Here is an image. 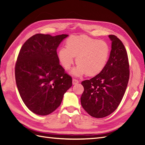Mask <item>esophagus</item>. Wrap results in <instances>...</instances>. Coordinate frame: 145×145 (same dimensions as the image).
Here are the masks:
<instances>
[{
    "label": "esophagus",
    "instance_id": "1",
    "mask_svg": "<svg viewBox=\"0 0 145 145\" xmlns=\"http://www.w3.org/2000/svg\"><path fill=\"white\" fill-rule=\"evenodd\" d=\"M78 82H78V80L76 79V78H73V79H72V84L73 85H76V84H77Z\"/></svg>",
    "mask_w": 145,
    "mask_h": 145
}]
</instances>
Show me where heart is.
Segmentation results:
<instances>
[{
  "mask_svg": "<svg viewBox=\"0 0 145 145\" xmlns=\"http://www.w3.org/2000/svg\"><path fill=\"white\" fill-rule=\"evenodd\" d=\"M61 48L58 56L60 62L66 69H69L76 57L77 67L71 73L74 76L86 74L93 76L100 73L108 60L110 48L103 40H99L86 36H71Z\"/></svg>",
  "mask_w": 145,
  "mask_h": 145,
  "instance_id": "1",
  "label": "heart"
}]
</instances>
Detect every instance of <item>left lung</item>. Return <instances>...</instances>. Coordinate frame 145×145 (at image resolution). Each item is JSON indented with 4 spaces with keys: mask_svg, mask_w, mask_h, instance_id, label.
<instances>
[{
    "mask_svg": "<svg viewBox=\"0 0 145 145\" xmlns=\"http://www.w3.org/2000/svg\"><path fill=\"white\" fill-rule=\"evenodd\" d=\"M108 37L112 42L111 51L106 66L97 76L81 83L84 88L82 106L95 118L106 117L116 110L129 78L128 54L123 44L114 35Z\"/></svg>",
    "mask_w": 145,
    "mask_h": 145,
    "instance_id": "1",
    "label": "left lung"
}]
</instances>
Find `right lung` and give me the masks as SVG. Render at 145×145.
I'll use <instances>...</instances> for the list:
<instances>
[{
    "mask_svg": "<svg viewBox=\"0 0 145 145\" xmlns=\"http://www.w3.org/2000/svg\"><path fill=\"white\" fill-rule=\"evenodd\" d=\"M68 36L35 34L24 43L17 57V89L26 106L37 115L54 111L72 86V78L65 72L57 54L60 43Z\"/></svg>",
    "mask_w": 145,
    "mask_h": 145,
    "instance_id": "add662e5",
    "label": "right lung"
}]
</instances>
